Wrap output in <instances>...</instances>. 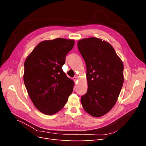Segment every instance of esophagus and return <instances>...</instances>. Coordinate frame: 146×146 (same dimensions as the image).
<instances>
[{
    "label": "esophagus",
    "instance_id": "34e87169",
    "mask_svg": "<svg viewBox=\"0 0 146 146\" xmlns=\"http://www.w3.org/2000/svg\"><path fill=\"white\" fill-rule=\"evenodd\" d=\"M73 79H74V81L75 82H77V79H78V78H77V77H74Z\"/></svg>",
    "mask_w": 146,
    "mask_h": 146
}]
</instances>
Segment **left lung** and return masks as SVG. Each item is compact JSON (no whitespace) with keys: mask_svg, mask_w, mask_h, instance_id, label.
Instances as JSON below:
<instances>
[{"mask_svg":"<svg viewBox=\"0 0 146 146\" xmlns=\"http://www.w3.org/2000/svg\"><path fill=\"white\" fill-rule=\"evenodd\" d=\"M86 66L88 91L81 98L84 110L94 117L107 113L115 105L123 83V65L110 43L97 38L78 41Z\"/></svg>","mask_w":146,"mask_h":146,"instance_id":"obj_1","label":"left lung"}]
</instances>
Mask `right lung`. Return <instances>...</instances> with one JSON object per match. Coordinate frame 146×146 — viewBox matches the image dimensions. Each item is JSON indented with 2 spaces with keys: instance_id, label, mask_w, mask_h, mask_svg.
Wrapping results in <instances>:
<instances>
[{
  "instance_id": "right-lung-1",
  "label": "right lung",
  "mask_w": 146,
  "mask_h": 146,
  "mask_svg": "<svg viewBox=\"0 0 146 146\" xmlns=\"http://www.w3.org/2000/svg\"><path fill=\"white\" fill-rule=\"evenodd\" d=\"M74 41L56 38L35 47L24 63V82L36 108L47 115L62 109L73 91L74 82L63 72L66 55Z\"/></svg>"
}]
</instances>
